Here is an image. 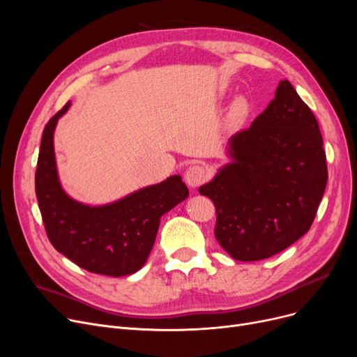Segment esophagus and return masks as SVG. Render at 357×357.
<instances>
[{
	"instance_id": "obj_1",
	"label": "esophagus",
	"mask_w": 357,
	"mask_h": 357,
	"mask_svg": "<svg viewBox=\"0 0 357 357\" xmlns=\"http://www.w3.org/2000/svg\"><path fill=\"white\" fill-rule=\"evenodd\" d=\"M207 178H208V172L202 165H192L186 169L185 172V181L190 186H192V188L204 183Z\"/></svg>"
}]
</instances>
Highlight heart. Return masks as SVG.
I'll use <instances>...</instances> for the list:
<instances>
[{"mask_svg": "<svg viewBox=\"0 0 357 357\" xmlns=\"http://www.w3.org/2000/svg\"><path fill=\"white\" fill-rule=\"evenodd\" d=\"M236 108H237V111L243 112V111H245V109H246V104H245V102H243V101H238V102H237V105H236Z\"/></svg>", "mask_w": 357, "mask_h": 357, "instance_id": "b5f03b06", "label": "heart"}]
</instances>
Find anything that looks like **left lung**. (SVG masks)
Listing matches in <instances>:
<instances>
[{"instance_id": "obj_1", "label": "left lung", "mask_w": 357, "mask_h": 357, "mask_svg": "<svg viewBox=\"0 0 357 357\" xmlns=\"http://www.w3.org/2000/svg\"><path fill=\"white\" fill-rule=\"evenodd\" d=\"M229 155L233 163L198 190L215 205L220 246L243 261L285 250L310 230L328 178L320 126L289 81L231 137Z\"/></svg>"}]
</instances>
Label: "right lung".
Masks as SVG:
<instances>
[{"label": "right lung", "instance_id": "obj_1", "mask_svg": "<svg viewBox=\"0 0 357 357\" xmlns=\"http://www.w3.org/2000/svg\"><path fill=\"white\" fill-rule=\"evenodd\" d=\"M69 105L47 121L37 159L34 186L47 238L88 272L112 278L131 275L152 250L160 217L188 197V188L175 175L104 207H88L69 198L61 188L53 152L56 123Z\"/></svg>", "mask_w": 357, "mask_h": 357}]
</instances>
